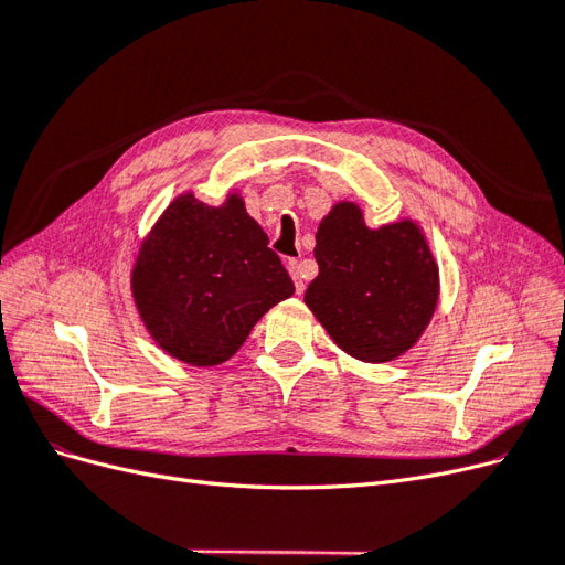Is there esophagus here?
I'll return each instance as SVG.
<instances>
[{"label": "esophagus", "mask_w": 565, "mask_h": 565, "mask_svg": "<svg viewBox=\"0 0 565 565\" xmlns=\"http://www.w3.org/2000/svg\"><path fill=\"white\" fill-rule=\"evenodd\" d=\"M287 270H289V276H292V280H295V287H297V295H301L303 292V278H301V264L299 262H289L287 264Z\"/></svg>", "instance_id": "obj_1"}]
</instances>
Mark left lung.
<instances>
[{"label":"left lung","mask_w":565,"mask_h":565,"mask_svg":"<svg viewBox=\"0 0 565 565\" xmlns=\"http://www.w3.org/2000/svg\"><path fill=\"white\" fill-rule=\"evenodd\" d=\"M313 254L303 301L341 351L388 363L417 344L438 303V264L413 218L367 228L355 202H337Z\"/></svg>","instance_id":"8db88e82"}]
</instances>
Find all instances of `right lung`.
Here are the masks:
<instances>
[{"label":"right lung","mask_w":565,"mask_h":565,"mask_svg":"<svg viewBox=\"0 0 565 565\" xmlns=\"http://www.w3.org/2000/svg\"><path fill=\"white\" fill-rule=\"evenodd\" d=\"M292 295V278L237 193L221 207L193 193L174 198L131 268V297L148 334L195 367L226 363L259 318Z\"/></svg>","instance_id":"1"}]
</instances>
